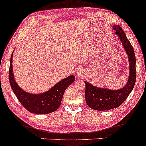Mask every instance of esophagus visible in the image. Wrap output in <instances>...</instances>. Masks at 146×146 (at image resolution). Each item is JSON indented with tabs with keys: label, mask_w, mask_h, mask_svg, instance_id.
<instances>
[{
	"label": "esophagus",
	"mask_w": 146,
	"mask_h": 146,
	"mask_svg": "<svg viewBox=\"0 0 146 146\" xmlns=\"http://www.w3.org/2000/svg\"><path fill=\"white\" fill-rule=\"evenodd\" d=\"M76 75H77V77L78 78H82L84 75V72H83V70L82 68L78 69L77 72H76Z\"/></svg>",
	"instance_id": "1"
}]
</instances>
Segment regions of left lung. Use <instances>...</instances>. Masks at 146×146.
<instances>
[{"label": "left lung", "mask_w": 146, "mask_h": 146, "mask_svg": "<svg viewBox=\"0 0 146 146\" xmlns=\"http://www.w3.org/2000/svg\"><path fill=\"white\" fill-rule=\"evenodd\" d=\"M113 28L127 53L129 63V74L125 85L118 90L96 87L84 81L86 103L90 108L96 111H106L120 106L130 94L136 82V58L133 47L120 26L115 25Z\"/></svg>", "instance_id": "obj_1"}]
</instances>
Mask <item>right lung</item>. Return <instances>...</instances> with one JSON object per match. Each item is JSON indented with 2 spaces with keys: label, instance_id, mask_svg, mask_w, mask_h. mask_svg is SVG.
<instances>
[{
  "label": "right lung",
  "instance_id": "1",
  "mask_svg": "<svg viewBox=\"0 0 146 146\" xmlns=\"http://www.w3.org/2000/svg\"><path fill=\"white\" fill-rule=\"evenodd\" d=\"M13 54V52L10 58L9 79L11 89L19 101L26 109L34 114H45L56 111L60 106L66 88L74 82V76L71 75L64 78L43 93L32 94L27 92L21 89L15 82L12 65Z\"/></svg>",
  "mask_w": 146,
  "mask_h": 146
}]
</instances>
